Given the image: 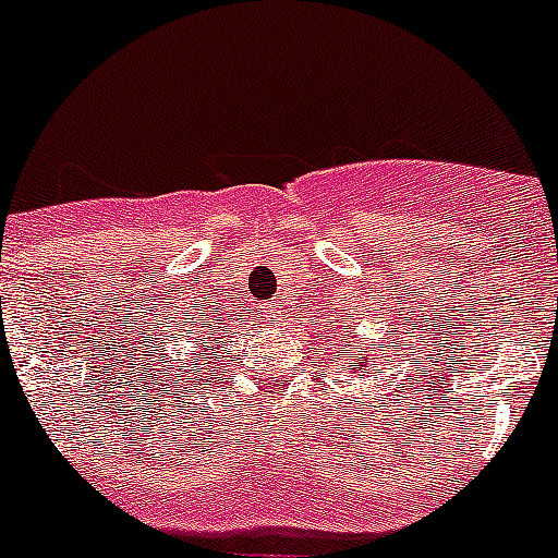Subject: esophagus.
I'll use <instances>...</instances> for the list:
<instances>
[{
	"mask_svg": "<svg viewBox=\"0 0 558 558\" xmlns=\"http://www.w3.org/2000/svg\"><path fill=\"white\" fill-rule=\"evenodd\" d=\"M282 313H284V310L279 307V304H276V302H268V304H265V307H263V315H265V318H268L270 324H279V322H282Z\"/></svg>",
	"mask_w": 558,
	"mask_h": 558,
	"instance_id": "obj_1",
	"label": "esophagus"
}]
</instances>
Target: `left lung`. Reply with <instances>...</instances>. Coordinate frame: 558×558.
Returning <instances> with one entry per match:
<instances>
[{
  "label": "left lung",
  "instance_id": "left-lung-1",
  "mask_svg": "<svg viewBox=\"0 0 558 558\" xmlns=\"http://www.w3.org/2000/svg\"><path fill=\"white\" fill-rule=\"evenodd\" d=\"M374 368H377V363H374V357H366V374L374 372Z\"/></svg>",
  "mask_w": 558,
  "mask_h": 558
}]
</instances>
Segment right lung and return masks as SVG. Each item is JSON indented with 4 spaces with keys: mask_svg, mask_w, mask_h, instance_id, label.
<instances>
[{
    "mask_svg": "<svg viewBox=\"0 0 558 558\" xmlns=\"http://www.w3.org/2000/svg\"><path fill=\"white\" fill-rule=\"evenodd\" d=\"M186 335H181L179 340H172V349H165V357L161 360H150V372L153 379H156V386H159L161 397H172L181 402V393L186 391H198V388H206L211 379L218 377V374H211V352H218V347H223V340L215 338L211 329H184ZM181 345H186L199 354V360L194 359L186 367L180 364H172L171 357ZM159 352V349H156ZM223 352V349H220Z\"/></svg>",
    "mask_w": 558,
    "mask_h": 558,
    "instance_id": "add662e5",
    "label": "right lung"
}]
</instances>
